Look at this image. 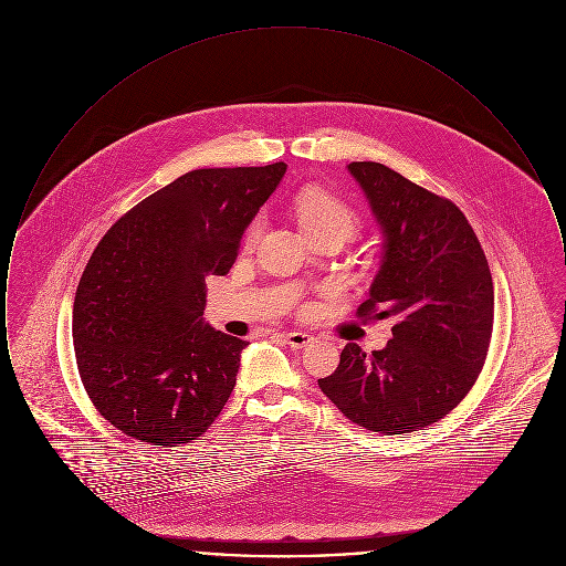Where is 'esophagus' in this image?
I'll return each instance as SVG.
<instances>
[{"label":"esophagus","mask_w":566,"mask_h":566,"mask_svg":"<svg viewBox=\"0 0 566 566\" xmlns=\"http://www.w3.org/2000/svg\"><path fill=\"white\" fill-rule=\"evenodd\" d=\"M284 339L289 346L293 348H307L314 344V335L310 333H303V331H291V333H284Z\"/></svg>","instance_id":"esophagus-1"}]
</instances>
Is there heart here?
<instances>
[{"instance_id": "b5f03b06", "label": "heart", "mask_w": 566, "mask_h": 566, "mask_svg": "<svg viewBox=\"0 0 566 566\" xmlns=\"http://www.w3.org/2000/svg\"><path fill=\"white\" fill-rule=\"evenodd\" d=\"M293 210L305 233L333 229L350 238L360 227V216L356 214L352 206H348L344 199H339L337 195L318 187L296 190L293 197ZM261 229H263V220L254 218L245 231V242H254L261 235Z\"/></svg>"}]
</instances>
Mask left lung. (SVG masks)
<instances>
[{"mask_svg": "<svg viewBox=\"0 0 566 566\" xmlns=\"http://www.w3.org/2000/svg\"><path fill=\"white\" fill-rule=\"evenodd\" d=\"M384 233V254L358 316L392 318L384 350L348 344L324 395L354 424L381 434L431 427L484 367L494 286L480 240L450 199L374 161L348 165Z\"/></svg>", "mask_w": 566, "mask_h": 566, "instance_id": "1", "label": "left lung"}]
</instances>
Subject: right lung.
<instances>
[{"label":"right lung","mask_w":566,"mask_h":566,"mask_svg":"<svg viewBox=\"0 0 566 566\" xmlns=\"http://www.w3.org/2000/svg\"><path fill=\"white\" fill-rule=\"evenodd\" d=\"M284 174L282 161L192 169L97 243L72 337L84 390L114 429L174 448L218 418L248 344L203 323L206 277L233 268L245 227Z\"/></svg>","instance_id":"obj_1"}]
</instances>
